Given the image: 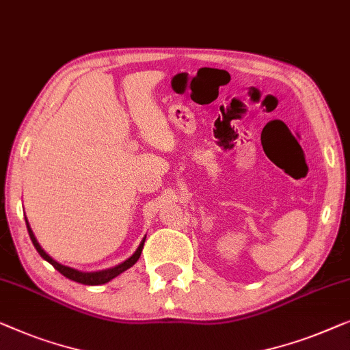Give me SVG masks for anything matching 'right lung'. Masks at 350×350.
<instances>
[{"label":"right lung","instance_id":"add662e5","mask_svg":"<svg viewBox=\"0 0 350 350\" xmlns=\"http://www.w3.org/2000/svg\"><path fill=\"white\" fill-rule=\"evenodd\" d=\"M27 228H28L29 238H31V241H33V245H34V247H36V250L39 252V255H41V257H42L44 260H47V262L51 263L52 267L55 268L58 273H62L63 275H65V278L71 279V280H75V282L83 284V285H101V284H106V282H109L111 279H114L116 275H119L120 273L126 271V269H128V268H131L133 265H135V263L137 262V258L141 257L142 245H144V241H146V238L142 239V243L139 244V247H137L136 252L133 254L130 258L125 260L124 263L117 265V267H114V268L105 269V271H96V273H82V271H77V269H75V268H70V267H65V265H60L58 262H55V260H53L52 257H49V255L42 250L41 245H39V243L36 241V238H34V234H33L31 228H29L28 222H27Z\"/></svg>","mask_w":350,"mask_h":350}]
</instances>
